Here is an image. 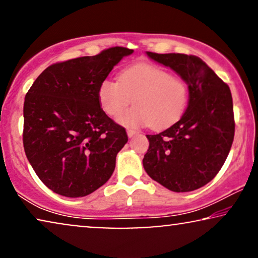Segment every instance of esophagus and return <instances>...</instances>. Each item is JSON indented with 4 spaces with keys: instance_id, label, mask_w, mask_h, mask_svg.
<instances>
[{
    "instance_id": "obj_1",
    "label": "esophagus",
    "mask_w": 258,
    "mask_h": 258,
    "mask_svg": "<svg viewBox=\"0 0 258 258\" xmlns=\"http://www.w3.org/2000/svg\"><path fill=\"white\" fill-rule=\"evenodd\" d=\"M126 134H128V137H129V139H133L134 136L139 135L140 132H139V130H133V129H128V130H126Z\"/></svg>"
}]
</instances>
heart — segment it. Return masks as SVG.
<instances>
[{"label":"heart","instance_id":"heart-1","mask_svg":"<svg viewBox=\"0 0 258 258\" xmlns=\"http://www.w3.org/2000/svg\"><path fill=\"white\" fill-rule=\"evenodd\" d=\"M123 112L117 122L125 126L150 124L164 128L181 117L188 102V86L177 76L150 63H139L119 74L118 81L105 79L98 87L101 108L109 116Z\"/></svg>","mask_w":258,"mask_h":258}]
</instances>
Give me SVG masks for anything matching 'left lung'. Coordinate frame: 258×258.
<instances>
[{
    "instance_id": "obj_1",
    "label": "left lung",
    "mask_w": 258,
    "mask_h": 258,
    "mask_svg": "<svg viewBox=\"0 0 258 258\" xmlns=\"http://www.w3.org/2000/svg\"><path fill=\"white\" fill-rule=\"evenodd\" d=\"M146 54L188 84L189 101L178 122L156 135H147L144 170L171 191H192L217 175L230 151L235 134L230 89L196 56Z\"/></svg>"
}]
</instances>
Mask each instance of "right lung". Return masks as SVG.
Segmentation results:
<instances>
[{"mask_svg":"<svg viewBox=\"0 0 258 258\" xmlns=\"http://www.w3.org/2000/svg\"><path fill=\"white\" fill-rule=\"evenodd\" d=\"M133 49L114 47L48 67L24 98L23 147L38 178L66 197H83L110 178L128 142L102 110L98 87Z\"/></svg>","mask_w":258,"mask_h":258,"instance_id":"right-lung-1","label":"right lung"}]
</instances>
